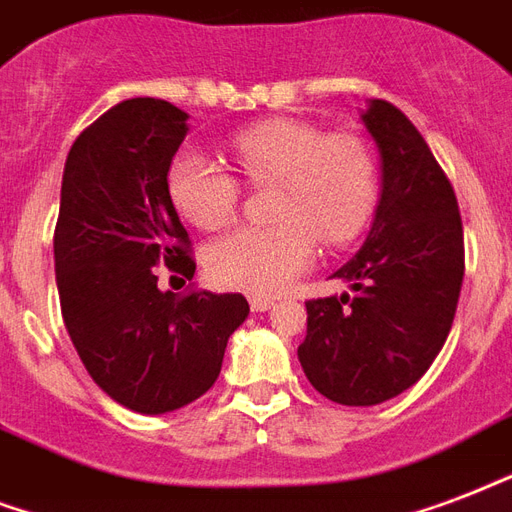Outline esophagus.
Masks as SVG:
<instances>
[{
  "mask_svg": "<svg viewBox=\"0 0 512 512\" xmlns=\"http://www.w3.org/2000/svg\"><path fill=\"white\" fill-rule=\"evenodd\" d=\"M249 306H252V311H271L276 306V298H252Z\"/></svg>",
  "mask_w": 512,
  "mask_h": 512,
  "instance_id": "esophagus-1",
  "label": "esophagus"
}]
</instances>
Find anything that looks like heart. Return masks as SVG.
Returning <instances> with one entry per match:
<instances>
[{
  "label": "heart",
  "instance_id": "b5f03b06",
  "mask_svg": "<svg viewBox=\"0 0 512 512\" xmlns=\"http://www.w3.org/2000/svg\"><path fill=\"white\" fill-rule=\"evenodd\" d=\"M230 150L252 185L276 182V225L236 228L206 247V273L222 287L279 295L314 263L317 239L341 247L368 220L376 179L368 150L354 136L273 117L241 128ZM166 185L179 217L201 230L225 225L239 204L236 177L198 150L174 155Z\"/></svg>",
  "mask_w": 512,
  "mask_h": 512
}]
</instances>
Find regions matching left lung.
I'll list each match as a JSON object with an SVG mask.
<instances>
[{"mask_svg": "<svg viewBox=\"0 0 512 512\" xmlns=\"http://www.w3.org/2000/svg\"><path fill=\"white\" fill-rule=\"evenodd\" d=\"M378 147L381 198L368 239L333 273L351 292L308 300L300 368L319 395L378 405L413 386L443 349L464 276L451 182L411 120L389 101L360 112Z\"/></svg>", "mask_w": 512, "mask_h": 512, "instance_id": "left-lung-1", "label": "left lung"}]
</instances>
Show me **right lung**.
Instances as JSON below:
<instances>
[{
  "label": "right lung",
  "instance_id": "add662e5",
  "mask_svg": "<svg viewBox=\"0 0 512 512\" xmlns=\"http://www.w3.org/2000/svg\"><path fill=\"white\" fill-rule=\"evenodd\" d=\"M187 117L163 99H128L85 128L66 155L53 239L61 314L85 370L147 416L206 395L249 317L239 292L177 298L152 271L195 273L166 185Z\"/></svg>",
  "mask_w": 512,
  "mask_h": 512
}]
</instances>
